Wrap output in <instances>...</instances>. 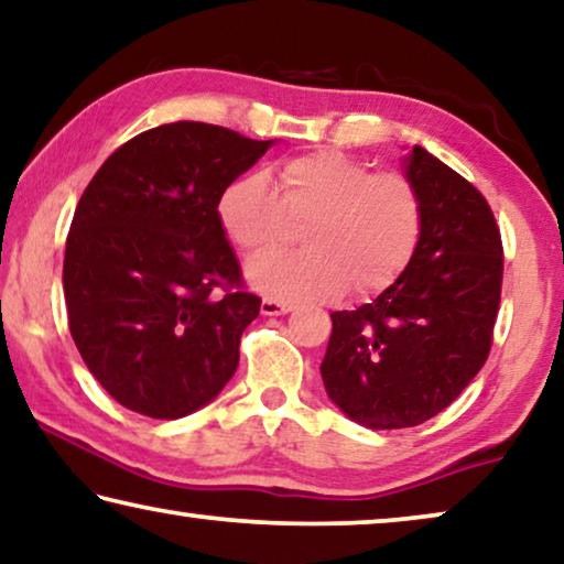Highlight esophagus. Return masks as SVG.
Segmentation results:
<instances>
[{"instance_id": "34e87169", "label": "esophagus", "mask_w": 564, "mask_h": 564, "mask_svg": "<svg viewBox=\"0 0 564 564\" xmlns=\"http://www.w3.org/2000/svg\"><path fill=\"white\" fill-rule=\"evenodd\" d=\"M293 306L285 304V301H275V299H263L260 301V314L263 316H283L289 314Z\"/></svg>"}]
</instances>
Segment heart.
<instances>
[{"mask_svg": "<svg viewBox=\"0 0 564 564\" xmlns=\"http://www.w3.org/2000/svg\"><path fill=\"white\" fill-rule=\"evenodd\" d=\"M217 217L242 253L285 246L301 228V253L248 263L253 289L281 301H332L351 289L372 296L405 271L423 235V199L400 172H375L339 154L314 151L291 159L279 192L263 174L230 182Z\"/></svg>", "mask_w": 564, "mask_h": 564, "instance_id": "heart-1", "label": "heart"}]
</instances>
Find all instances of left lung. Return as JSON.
I'll return each instance as SVG.
<instances>
[{"instance_id":"8db88e82","label":"left lung","mask_w":564,"mask_h":564,"mask_svg":"<svg viewBox=\"0 0 564 564\" xmlns=\"http://www.w3.org/2000/svg\"><path fill=\"white\" fill-rule=\"evenodd\" d=\"M423 199V235L405 271L355 311H334L326 394L372 431L425 423L484 367L503 253L489 202L423 147L402 159Z\"/></svg>"}]
</instances>
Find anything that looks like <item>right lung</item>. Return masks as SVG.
I'll return each mask as SVG.
<instances>
[{"instance_id": "1", "label": "right lung", "mask_w": 564, "mask_h": 564, "mask_svg": "<svg viewBox=\"0 0 564 564\" xmlns=\"http://www.w3.org/2000/svg\"><path fill=\"white\" fill-rule=\"evenodd\" d=\"M273 144L164 123L116 149L83 192L65 242L67 322L90 375L133 413H195L238 369L260 299L240 291L217 199Z\"/></svg>"}]
</instances>
